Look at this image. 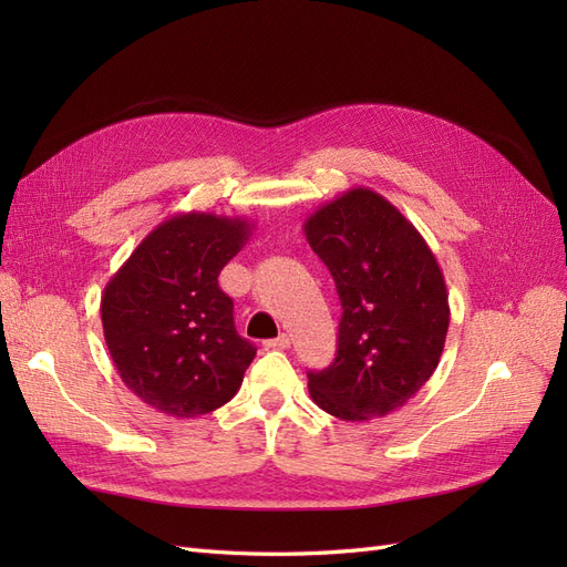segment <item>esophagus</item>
Here are the masks:
<instances>
[{
	"label": "esophagus",
	"mask_w": 567,
	"mask_h": 567,
	"mask_svg": "<svg viewBox=\"0 0 567 567\" xmlns=\"http://www.w3.org/2000/svg\"><path fill=\"white\" fill-rule=\"evenodd\" d=\"M267 348H271V350H286V348H290V336H286V333H281L279 338H274V340H267L265 342Z\"/></svg>",
	"instance_id": "1"
}]
</instances>
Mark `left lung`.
Wrapping results in <instances>:
<instances>
[{
    "instance_id": "8db88e82",
    "label": "left lung",
    "mask_w": 567,
    "mask_h": 567,
    "mask_svg": "<svg viewBox=\"0 0 567 567\" xmlns=\"http://www.w3.org/2000/svg\"><path fill=\"white\" fill-rule=\"evenodd\" d=\"M302 229L342 305L336 359L307 373L312 400L352 423L388 416L440 364L450 329L442 269L419 229L364 186L321 205Z\"/></svg>"
}]
</instances>
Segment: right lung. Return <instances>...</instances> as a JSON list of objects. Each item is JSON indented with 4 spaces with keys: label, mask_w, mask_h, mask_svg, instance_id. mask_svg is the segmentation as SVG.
<instances>
[{
    "label": "right lung",
    "mask_w": 567,
    "mask_h": 567,
    "mask_svg": "<svg viewBox=\"0 0 567 567\" xmlns=\"http://www.w3.org/2000/svg\"><path fill=\"white\" fill-rule=\"evenodd\" d=\"M250 231L246 217L179 213L104 288L101 323L120 379L163 414H210L244 383L255 346L236 333L234 302L217 277Z\"/></svg>",
    "instance_id": "add662e5"
}]
</instances>
